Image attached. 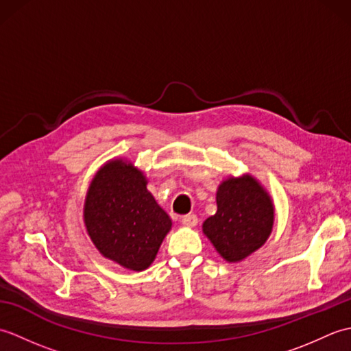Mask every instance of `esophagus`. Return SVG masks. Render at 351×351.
Listing matches in <instances>:
<instances>
[{
	"label": "esophagus",
	"mask_w": 351,
	"mask_h": 351,
	"mask_svg": "<svg viewBox=\"0 0 351 351\" xmlns=\"http://www.w3.org/2000/svg\"><path fill=\"white\" fill-rule=\"evenodd\" d=\"M182 225L187 226V228H195L197 225V217L195 214H189V215H184L182 217Z\"/></svg>",
	"instance_id": "esophagus-1"
}]
</instances>
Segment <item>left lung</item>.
<instances>
[{
    "label": "left lung",
    "mask_w": 351,
    "mask_h": 351,
    "mask_svg": "<svg viewBox=\"0 0 351 351\" xmlns=\"http://www.w3.org/2000/svg\"><path fill=\"white\" fill-rule=\"evenodd\" d=\"M217 213L208 217L202 230L214 249L228 263H241L270 237L274 204L255 176H228L215 195Z\"/></svg>",
    "instance_id": "obj_1"
}]
</instances>
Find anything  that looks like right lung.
Listing matches in <instances>:
<instances>
[{
	"mask_svg": "<svg viewBox=\"0 0 351 351\" xmlns=\"http://www.w3.org/2000/svg\"><path fill=\"white\" fill-rule=\"evenodd\" d=\"M143 170L126 158H113L96 171L84 199V226L104 258L126 270L151 265L171 219L147 190Z\"/></svg>",
	"mask_w": 351,
	"mask_h": 351,
	"instance_id": "obj_1",
	"label": "right lung"
}]
</instances>
